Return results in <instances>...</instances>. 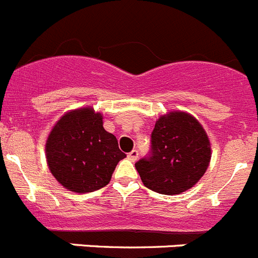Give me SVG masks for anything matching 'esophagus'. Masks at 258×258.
<instances>
[{
    "instance_id": "obj_1",
    "label": "esophagus",
    "mask_w": 258,
    "mask_h": 258,
    "mask_svg": "<svg viewBox=\"0 0 258 258\" xmlns=\"http://www.w3.org/2000/svg\"><path fill=\"white\" fill-rule=\"evenodd\" d=\"M138 155H140V152L137 151V150H133V151H131L127 154V159L132 161H136L137 159H138Z\"/></svg>"
}]
</instances>
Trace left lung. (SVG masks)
<instances>
[{
  "mask_svg": "<svg viewBox=\"0 0 258 258\" xmlns=\"http://www.w3.org/2000/svg\"><path fill=\"white\" fill-rule=\"evenodd\" d=\"M211 146L197 118L184 112L161 116L151 133V149L136 163L146 187L164 195L188 190L206 173Z\"/></svg>",
  "mask_w": 258,
  "mask_h": 258,
  "instance_id": "obj_1",
  "label": "left lung"
}]
</instances>
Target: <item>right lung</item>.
Here are the masks:
<instances>
[{"label": "right lung", "instance_id": "1", "mask_svg": "<svg viewBox=\"0 0 258 258\" xmlns=\"http://www.w3.org/2000/svg\"><path fill=\"white\" fill-rule=\"evenodd\" d=\"M126 155L104 131L101 113L75 109L56 122L46 142V160L56 181L75 192H92L111 181Z\"/></svg>", "mask_w": 258, "mask_h": 258}]
</instances>
